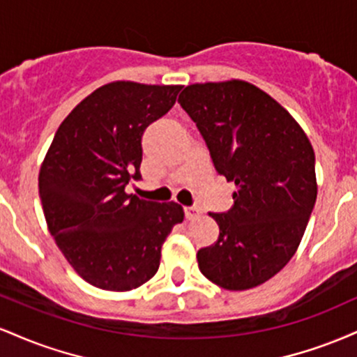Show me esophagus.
Returning a JSON list of instances; mask_svg holds the SVG:
<instances>
[{
	"label": "esophagus",
	"mask_w": 357,
	"mask_h": 357,
	"mask_svg": "<svg viewBox=\"0 0 357 357\" xmlns=\"http://www.w3.org/2000/svg\"><path fill=\"white\" fill-rule=\"evenodd\" d=\"M184 216H186V220H196L202 216V211L196 210V208H184Z\"/></svg>",
	"instance_id": "34e87169"
}]
</instances>
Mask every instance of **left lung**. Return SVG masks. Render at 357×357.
<instances>
[{
    "label": "left lung",
    "instance_id": "left-lung-1",
    "mask_svg": "<svg viewBox=\"0 0 357 357\" xmlns=\"http://www.w3.org/2000/svg\"><path fill=\"white\" fill-rule=\"evenodd\" d=\"M196 122L215 169L235 184L233 206L210 213L218 240L198 267L227 290L261 285L289 264L317 198L309 137L275 99L243 80L192 84L178 99Z\"/></svg>",
    "mask_w": 357,
    "mask_h": 357
}]
</instances>
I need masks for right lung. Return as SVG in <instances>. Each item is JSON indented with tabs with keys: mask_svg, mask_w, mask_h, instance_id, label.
I'll use <instances>...</instances> for the list:
<instances>
[{
	"mask_svg": "<svg viewBox=\"0 0 357 357\" xmlns=\"http://www.w3.org/2000/svg\"><path fill=\"white\" fill-rule=\"evenodd\" d=\"M181 85L110 82L65 117L40 167L48 231L90 285L127 292L159 268L161 247L184 218L174 202L127 195L141 179L142 134L174 105Z\"/></svg>",
	"mask_w": 357,
	"mask_h": 357,
	"instance_id": "add662e5",
	"label": "right lung"
}]
</instances>
